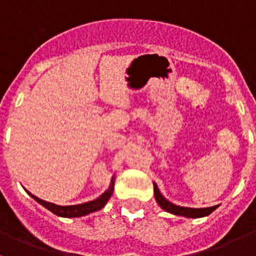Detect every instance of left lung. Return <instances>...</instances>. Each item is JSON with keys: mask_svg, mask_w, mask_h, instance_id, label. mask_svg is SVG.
Instances as JSON below:
<instances>
[{"mask_svg": "<svg viewBox=\"0 0 256 256\" xmlns=\"http://www.w3.org/2000/svg\"><path fill=\"white\" fill-rule=\"evenodd\" d=\"M154 195H155L156 202L159 204V206L162 210L170 212V214H174V216H186V218H202V216H208L219 206V205H216V206L212 208H186L176 205L162 196V194L160 192L159 187H158L155 182H154Z\"/></svg>", "mask_w": 256, "mask_h": 256, "instance_id": "left-lung-1", "label": "left lung"}]
</instances>
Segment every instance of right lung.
Masks as SVG:
<instances>
[{"instance_id":"right-lung-1","label":"right lung","mask_w":256,"mask_h":256,"mask_svg":"<svg viewBox=\"0 0 256 256\" xmlns=\"http://www.w3.org/2000/svg\"><path fill=\"white\" fill-rule=\"evenodd\" d=\"M114 183H115V176H112V182H110V186L104 192L102 195L98 196L97 198L92 201H88V202H83V204L78 205H56L54 202H48V201H44L42 198H37L36 195L30 194L28 190H26V194H28L30 198H34L38 204H40L42 206L46 208L47 210H50L51 212L56 214L58 216H62V218H79V216H84L87 214H91V212H97V210L102 209L106 205V202L108 201V198H112V192H114Z\"/></svg>"}]
</instances>
